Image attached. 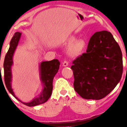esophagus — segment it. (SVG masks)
Wrapping results in <instances>:
<instances>
[{
  "mask_svg": "<svg viewBox=\"0 0 127 127\" xmlns=\"http://www.w3.org/2000/svg\"><path fill=\"white\" fill-rule=\"evenodd\" d=\"M63 64V66H68V62L66 61H65L63 62V64Z\"/></svg>",
  "mask_w": 127,
  "mask_h": 127,
  "instance_id": "34e87169",
  "label": "esophagus"
}]
</instances>
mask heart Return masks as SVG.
I'll list each match as a JSON object with an SVG mask.
<instances>
[{"label": "heart", "mask_w": 127, "mask_h": 127, "mask_svg": "<svg viewBox=\"0 0 127 127\" xmlns=\"http://www.w3.org/2000/svg\"><path fill=\"white\" fill-rule=\"evenodd\" d=\"M76 40V37L71 36L66 40V44H72ZM86 42L83 40H78L72 44L69 49V53L72 55H79L83 52L86 47Z\"/></svg>", "instance_id": "heart-1"}]
</instances>
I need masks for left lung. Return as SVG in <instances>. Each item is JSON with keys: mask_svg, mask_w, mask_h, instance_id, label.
<instances>
[{"mask_svg": "<svg viewBox=\"0 0 127 127\" xmlns=\"http://www.w3.org/2000/svg\"><path fill=\"white\" fill-rule=\"evenodd\" d=\"M74 89L85 99L100 100L113 91L123 73L122 53L110 32H96L86 53L73 62Z\"/></svg>", "mask_w": 127, "mask_h": 127, "instance_id": "obj_1", "label": "left lung"}]
</instances>
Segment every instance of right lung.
Returning a JSON list of instances; mask_svg holds the SVG:
<instances>
[{"instance_id": "add662e5", "label": "right lung", "mask_w": 127, "mask_h": 127, "mask_svg": "<svg viewBox=\"0 0 127 127\" xmlns=\"http://www.w3.org/2000/svg\"><path fill=\"white\" fill-rule=\"evenodd\" d=\"M21 33L17 32L12 38L10 46L5 57L4 62V82L6 87L14 97L22 104L28 106H34L42 104L48 101L52 94L53 78L59 68L60 62L58 59H53L51 61L42 62L40 65V79L43 85V89L40 95L29 102H23L15 95L11 87L12 71L11 66L13 64V56L20 41Z\"/></svg>"}]
</instances>
